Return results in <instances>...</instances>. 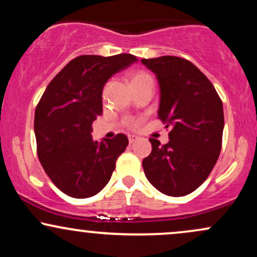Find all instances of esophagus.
<instances>
[{"label": "esophagus", "mask_w": 257, "mask_h": 257, "mask_svg": "<svg viewBox=\"0 0 257 257\" xmlns=\"http://www.w3.org/2000/svg\"><path fill=\"white\" fill-rule=\"evenodd\" d=\"M128 140H129V144H134L135 141L139 140V138L137 135H128Z\"/></svg>", "instance_id": "1"}]
</instances>
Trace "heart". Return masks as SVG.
Returning <instances> with one entry per match:
<instances>
[{"label": "heart", "mask_w": 257, "mask_h": 257, "mask_svg": "<svg viewBox=\"0 0 257 257\" xmlns=\"http://www.w3.org/2000/svg\"><path fill=\"white\" fill-rule=\"evenodd\" d=\"M146 77H150V76L147 75L146 72H143V71L134 72V73H133V75H132V77H131V84L135 83V82L141 81V79H144V78H146ZM126 124H128L129 126H135V125H138V122H137V120L129 119L128 122H126Z\"/></svg>", "instance_id": "1"}]
</instances>
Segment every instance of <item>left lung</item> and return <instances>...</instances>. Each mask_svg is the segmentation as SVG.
Here are the masks:
<instances>
[{"instance_id": "obj_1", "label": "left lung", "mask_w": 257, "mask_h": 257, "mask_svg": "<svg viewBox=\"0 0 257 257\" xmlns=\"http://www.w3.org/2000/svg\"><path fill=\"white\" fill-rule=\"evenodd\" d=\"M157 77L158 117L169 126V143L150 139L152 151L143 161L147 180L159 192L182 197L205 181L219 158L223 107L214 85L186 59H141Z\"/></svg>"}]
</instances>
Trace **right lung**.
Returning a JSON list of instances; mask_svg holds the SVG:
<instances>
[{
  "mask_svg": "<svg viewBox=\"0 0 257 257\" xmlns=\"http://www.w3.org/2000/svg\"><path fill=\"white\" fill-rule=\"evenodd\" d=\"M132 54L81 55L52 79L35 111L37 155L44 172L73 198L95 196L110 181L128 138L95 141L91 124L102 113V88L114 73L137 63Z\"/></svg>",
  "mask_w": 257,
  "mask_h": 257,
  "instance_id": "right-lung-1",
  "label": "right lung"
}]
</instances>
